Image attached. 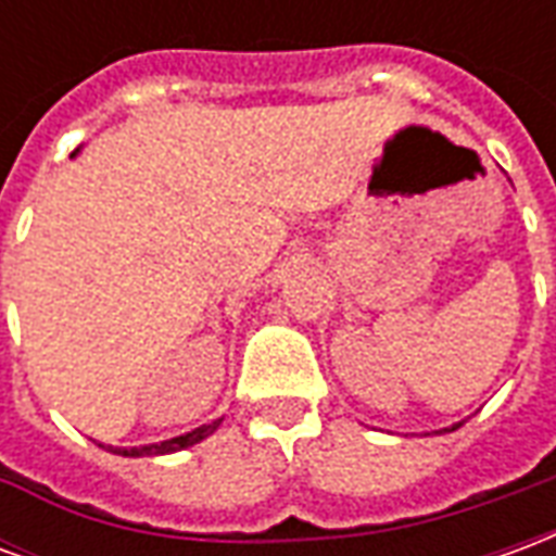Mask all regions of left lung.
<instances>
[{"mask_svg":"<svg viewBox=\"0 0 556 556\" xmlns=\"http://www.w3.org/2000/svg\"><path fill=\"white\" fill-rule=\"evenodd\" d=\"M458 426H462V422H455V426H450V429H443V431H455V429H458Z\"/></svg>","mask_w":556,"mask_h":556,"instance_id":"left-lung-1","label":"left lung"}]
</instances>
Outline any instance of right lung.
Listing matches in <instances>:
<instances>
[{
	"label": "right lung",
	"instance_id": "1",
	"mask_svg": "<svg viewBox=\"0 0 556 556\" xmlns=\"http://www.w3.org/2000/svg\"><path fill=\"white\" fill-rule=\"evenodd\" d=\"M77 151H74V154H77ZM74 154H71V157H74ZM219 422H223V417L214 419V422H207V426H199V429L187 431V434H178V438H169V441H160V443H148V446H130V450H125V446H106V450L118 455H130V458H142V455H169V453H178V450H187V446H193V443L199 441H205L207 434H214V431H217Z\"/></svg>",
	"mask_w": 556,
	"mask_h": 556
}]
</instances>
